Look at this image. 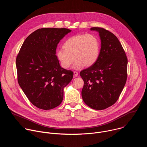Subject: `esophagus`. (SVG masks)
Instances as JSON below:
<instances>
[{
	"label": "esophagus",
	"mask_w": 147,
	"mask_h": 147,
	"mask_svg": "<svg viewBox=\"0 0 147 147\" xmlns=\"http://www.w3.org/2000/svg\"><path fill=\"white\" fill-rule=\"evenodd\" d=\"M73 73H74V77H77V76H78V72H77V71H74Z\"/></svg>",
	"instance_id": "1"
}]
</instances>
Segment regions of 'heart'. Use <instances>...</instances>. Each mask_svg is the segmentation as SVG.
<instances>
[{"mask_svg":"<svg viewBox=\"0 0 147 147\" xmlns=\"http://www.w3.org/2000/svg\"><path fill=\"white\" fill-rule=\"evenodd\" d=\"M63 49L56 51V57L61 66L68 69L76 60L73 66L79 70L84 66H92L98 59L100 42L93 34H77L68 38L63 46Z\"/></svg>","mask_w":147,"mask_h":147,"instance_id":"obj_1","label":"heart"}]
</instances>
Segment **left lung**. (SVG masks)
Here are the masks:
<instances>
[{"label": "left lung", "mask_w": 147, "mask_h": 147, "mask_svg": "<svg viewBox=\"0 0 147 147\" xmlns=\"http://www.w3.org/2000/svg\"><path fill=\"white\" fill-rule=\"evenodd\" d=\"M101 42L99 56L95 63L82 70L84 85L82 99L92 109L103 110L117 100L127 80V58L117 38L110 31L92 27Z\"/></svg>", "instance_id": "1"}]
</instances>
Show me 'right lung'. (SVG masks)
<instances>
[{
  "instance_id": "add662e5",
  "label": "right lung",
  "mask_w": 147,
  "mask_h": 147,
  "mask_svg": "<svg viewBox=\"0 0 147 147\" xmlns=\"http://www.w3.org/2000/svg\"><path fill=\"white\" fill-rule=\"evenodd\" d=\"M71 31L67 28H44L24 40L16 58L18 84L36 107L49 110L61 103L64 88L73 73L61 67L56 55L60 40Z\"/></svg>"
}]
</instances>
